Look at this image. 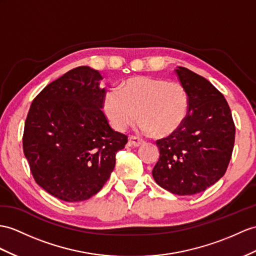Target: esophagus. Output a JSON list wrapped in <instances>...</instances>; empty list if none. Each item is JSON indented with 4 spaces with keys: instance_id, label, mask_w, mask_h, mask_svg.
<instances>
[{
    "instance_id": "34e87169",
    "label": "esophagus",
    "mask_w": 256,
    "mask_h": 256,
    "mask_svg": "<svg viewBox=\"0 0 256 256\" xmlns=\"http://www.w3.org/2000/svg\"><path fill=\"white\" fill-rule=\"evenodd\" d=\"M128 143H129L130 146H139L143 144V143H144V141H143L140 138H138V136H129V142Z\"/></svg>"
}]
</instances>
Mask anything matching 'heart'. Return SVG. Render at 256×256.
I'll use <instances>...</instances> for the list:
<instances>
[{
    "label": "heart",
    "mask_w": 256,
    "mask_h": 256,
    "mask_svg": "<svg viewBox=\"0 0 256 256\" xmlns=\"http://www.w3.org/2000/svg\"><path fill=\"white\" fill-rule=\"evenodd\" d=\"M103 110L116 130L124 132L140 116L146 134L165 136L182 126L189 112V96L177 81L134 77L110 88L103 98Z\"/></svg>",
    "instance_id": "heart-1"
}]
</instances>
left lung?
Returning <instances> with one entry per match:
<instances>
[{
    "label": "left lung",
    "instance_id": "obj_1",
    "mask_svg": "<svg viewBox=\"0 0 256 256\" xmlns=\"http://www.w3.org/2000/svg\"><path fill=\"white\" fill-rule=\"evenodd\" d=\"M176 74L188 93L189 112L175 132L156 141L160 158L152 175L174 194L192 196L225 175L236 127L226 98L208 80L184 67Z\"/></svg>",
    "mask_w": 256,
    "mask_h": 256
}]
</instances>
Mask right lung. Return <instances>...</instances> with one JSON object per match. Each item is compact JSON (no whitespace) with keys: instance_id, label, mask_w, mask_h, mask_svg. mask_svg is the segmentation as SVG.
I'll list each match as a JSON object with an SVG mask.
<instances>
[{"instance_id":"right-lung-1","label":"right lung","mask_w":256,"mask_h":256,"mask_svg":"<svg viewBox=\"0 0 256 256\" xmlns=\"http://www.w3.org/2000/svg\"><path fill=\"white\" fill-rule=\"evenodd\" d=\"M98 70L80 66L43 89L24 122L22 148L36 182L65 202L88 200L114 170L128 136L110 126Z\"/></svg>"}]
</instances>
